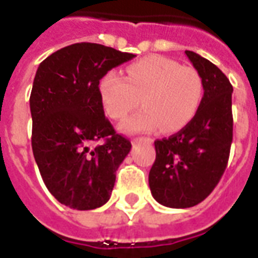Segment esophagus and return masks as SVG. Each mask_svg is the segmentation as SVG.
Masks as SVG:
<instances>
[{"mask_svg": "<svg viewBox=\"0 0 258 258\" xmlns=\"http://www.w3.org/2000/svg\"><path fill=\"white\" fill-rule=\"evenodd\" d=\"M142 141H148V142H153V139L145 138V137H141V138H134V139H133V144H138V142H142Z\"/></svg>", "mask_w": 258, "mask_h": 258, "instance_id": "obj_1", "label": "esophagus"}]
</instances>
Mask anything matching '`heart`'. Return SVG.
I'll return each mask as SVG.
<instances>
[{
    "instance_id": "obj_1",
    "label": "heart",
    "mask_w": 258,
    "mask_h": 258,
    "mask_svg": "<svg viewBox=\"0 0 258 258\" xmlns=\"http://www.w3.org/2000/svg\"><path fill=\"white\" fill-rule=\"evenodd\" d=\"M204 86L194 68L182 67L161 56H149L127 67V79L116 71L106 72L98 83V94L105 114L123 120L142 108L120 125L127 134L153 133L172 134L186 127L197 113Z\"/></svg>"
}]
</instances>
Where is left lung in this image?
Returning <instances> with one entry per match:
<instances>
[{
  "label": "left lung",
  "instance_id": "1",
  "mask_svg": "<svg viewBox=\"0 0 258 258\" xmlns=\"http://www.w3.org/2000/svg\"><path fill=\"white\" fill-rule=\"evenodd\" d=\"M202 79L204 97L191 121L177 134L154 142L149 186L158 204L190 208L213 191L224 173L232 142V86L215 64L186 50Z\"/></svg>",
  "mask_w": 258,
  "mask_h": 258
}]
</instances>
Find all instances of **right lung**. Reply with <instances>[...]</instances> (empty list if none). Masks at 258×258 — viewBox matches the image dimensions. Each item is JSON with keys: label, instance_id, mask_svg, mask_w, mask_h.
<instances>
[{"label": "right lung", "instance_id": "right-lung-1", "mask_svg": "<svg viewBox=\"0 0 258 258\" xmlns=\"http://www.w3.org/2000/svg\"><path fill=\"white\" fill-rule=\"evenodd\" d=\"M134 57L82 42L54 51L38 67L30 97L32 153L47 190L66 207L90 211L109 201L131 142L105 117L98 83ZM97 140L104 144L91 149Z\"/></svg>", "mask_w": 258, "mask_h": 258}]
</instances>
